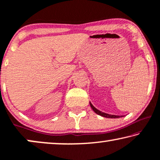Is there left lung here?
<instances>
[{
    "label": "left lung",
    "instance_id": "1",
    "mask_svg": "<svg viewBox=\"0 0 160 160\" xmlns=\"http://www.w3.org/2000/svg\"><path fill=\"white\" fill-rule=\"evenodd\" d=\"M90 105H91V108H92V110L96 112V113L99 115V116H101L102 117H105V118H121V117L124 116H116V115L108 114V113H105V112H104L100 111V110L97 109V108H96L91 103V102H90Z\"/></svg>",
    "mask_w": 160,
    "mask_h": 160
}]
</instances>
